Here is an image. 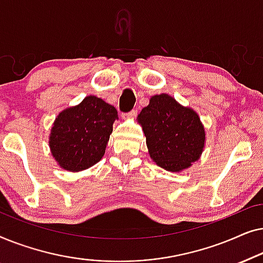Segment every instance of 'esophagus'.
<instances>
[{"mask_svg":"<svg viewBox=\"0 0 263 263\" xmlns=\"http://www.w3.org/2000/svg\"><path fill=\"white\" fill-rule=\"evenodd\" d=\"M136 115H138V110H132L129 111V112L122 114V118H123V120H130V118H134Z\"/></svg>","mask_w":263,"mask_h":263,"instance_id":"34e87169","label":"esophagus"}]
</instances>
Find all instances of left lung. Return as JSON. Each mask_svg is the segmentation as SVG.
Instances as JSON below:
<instances>
[{
	"label": "left lung",
	"mask_w": 263,
	"mask_h": 263,
	"mask_svg": "<svg viewBox=\"0 0 263 263\" xmlns=\"http://www.w3.org/2000/svg\"><path fill=\"white\" fill-rule=\"evenodd\" d=\"M151 159L164 170L181 172L200 159L206 132L199 114L174 97L152 96L138 116Z\"/></svg>",
	"instance_id": "left-lung-1"
}]
</instances>
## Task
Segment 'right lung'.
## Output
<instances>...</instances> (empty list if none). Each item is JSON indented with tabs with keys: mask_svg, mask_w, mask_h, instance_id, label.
I'll return each instance as SVG.
<instances>
[{
	"mask_svg": "<svg viewBox=\"0 0 263 263\" xmlns=\"http://www.w3.org/2000/svg\"><path fill=\"white\" fill-rule=\"evenodd\" d=\"M116 120L117 110L96 96L61 111L49 136L50 151L59 166L79 172L98 163Z\"/></svg>",
	"mask_w": 263,
	"mask_h": 263,
	"instance_id": "add662e5",
	"label": "right lung"
}]
</instances>
